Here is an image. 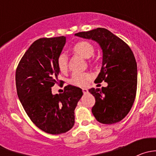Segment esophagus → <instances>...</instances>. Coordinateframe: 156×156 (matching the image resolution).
<instances>
[{
    "label": "esophagus",
    "instance_id": "34e87169",
    "mask_svg": "<svg viewBox=\"0 0 156 156\" xmlns=\"http://www.w3.org/2000/svg\"><path fill=\"white\" fill-rule=\"evenodd\" d=\"M82 91L84 94H87V93L88 92V90L87 89V88H82Z\"/></svg>",
    "mask_w": 156,
    "mask_h": 156
}]
</instances>
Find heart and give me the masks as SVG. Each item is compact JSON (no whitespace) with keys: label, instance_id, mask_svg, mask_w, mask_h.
<instances>
[{"label":"heart","instance_id":"heart-1","mask_svg":"<svg viewBox=\"0 0 156 156\" xmlns=\"http://www.w3.org/2000/svg\"><path fill=\"white\" fill-rule=\"evenodd\" d=\"M72 51L77 55L85 59H89L94 56L95 48L94 44L87 41H81L75 43L71 48ZM58 67L62 73H66L68 70V57L62 54L57 60ZM92 78V75L88 72H75L70 79V83L79 87H84L87 84L88 81Z\"/></svg>","mask_w":156,"mask_h":156}]
</instances>
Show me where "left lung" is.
I'll use <instances>...</instances> for the list:
<instances>
[{"label": "left lung", "mask_w": 156, "mask_h": 156, "mask_svg": "<svg viewBox=\"0 0 156 156\" xmlns=\"http://www.w3.org/2000/svg\"><path fill=\"white\" fill-rule=\"evenodd\" d=\"M75 35L95 41L103 50V63L95 81L107 82L106 87L91 88L95 97L92 113L99 122L117 123L128 114L136 97L137 66L130 47L108 30L97 28Z\"/></svg>", "instance_id": "obj_1"}]
</instances>
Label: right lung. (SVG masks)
Masks as SVG:
<instances>
[{
  "label": "right lung",
  "mask_w": 156,
  "mask_h": 156,
  "mask_svg": "<svg viewBox=\"0 0 156 156\" xmlns=\"http://www.w3.org/2000/svg\"><path fill=\"white\" fill-rule=\"evenodd\" d=\"M60 36L35 41L25 53L16 71L17 95L31 122L50 134L67 132L75 124V109L82 90L67 85L62 94H52L58 84L57 60L66 44Z\"/></svg>",
  "instance_id": "right-lung-1"
}]
</instances>
